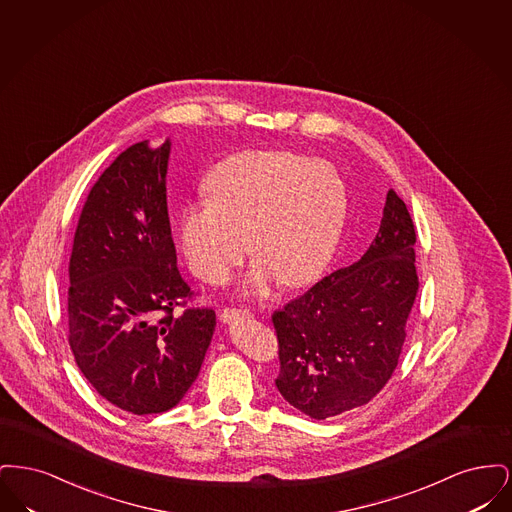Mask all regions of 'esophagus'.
Segmentation results:
<instances>
[{
  "instance_id": "obj_1",
  "label": "esophagus",
  "mask_w": 512,
  "mask_h": 512,
  "mask_svg": "<svg viewBox=\"0 0 512 512\" xmlns=\"http://www.w3.org/2000/svg\"><path fill=\"white\" fill-rule=\"evenodd\" d=\"M253 317V311L249 309H224L220 313L222 322H232V320H238V318H251Z\"/></svg>"
}]
</instances>
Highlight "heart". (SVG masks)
I'll list each match as a JSON object with an SVG mask.
<instances>
[{"label": "heart", "mask_w": 512, "mask_h": 512, "mask_svg": "<svg viewBox=\"0 0 512 512\" xmlns=\"http://www.w3.org/2000/svg\"><path fill=\"white\" fill-rule=\"evenodd\" d=\"M209 197L178 217V244L190 268L211 284L224 282L249 249L257 257L244 290L267 292L280 278L299 288L330 263L347 217L340 172L293 151H244L207 172Z\"/></svg>", "instance_id": "1"}]
</instances>
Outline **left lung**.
<instances>
[{"instance_id":"8db88e82","label":"left lung","mask_w":512,"mask_h":512,"mask_svg":"<svg viewBox=\"0 0 512 512\" xmlns=\"http://www.w3.org/2000/svg\"><path fill=\"white\" fill-rule=\"evenodd\" d=\"M414 244L407 205L390 190L365 255L272 315L280 343L276 388L297 411L332 418L386 386L418 292Z\"/></svg>"}]
</instances>
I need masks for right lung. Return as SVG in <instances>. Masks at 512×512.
Returning a JSON list of instances; mask_svg holds the SVG:
<instances>
[{
    "label": "right lung",
    "mask_w": 512,
    "mask_h": 512,
    "mask_svg": "<svg viewBox=\"0 0 512 512\" xmlns=\"http://www.w3.org/2000/svg\"><path fill=\"white\" fill-rule=\"evenodd\" d=\"M171 138L128 147L99 176L74 232L69 343L101 397L132 414L176 407L213 340V309L174 315L190 288L167 209Z\"/></svg>",
    "instance_id": "1"
}]
</instances>
